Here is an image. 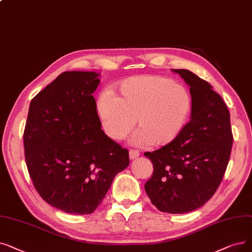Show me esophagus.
Returning <instances> with one entry per match:
<instances>
[{"instance_id": "obj_1", "label": "esophagus", "mask_w": 252, "mask_h": 252, "mask_svg": "<svg viewBox=\"0 0 252 252\" xmlns=\"http://www.w3.org/2000/svg\"><path fill=\"white\" fill-rule=\"evenodd\" d=\"M128 155H129V159H130V160H134V159H136V158H139L140 153H139V151H137V150H129Z\"/></svg>"}]
</instances>
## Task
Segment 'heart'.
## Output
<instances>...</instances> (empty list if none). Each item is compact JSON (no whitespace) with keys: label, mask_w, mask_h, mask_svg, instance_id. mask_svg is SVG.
<instances>
[{"label":"heart","mask_w":252,"mask_h":252,"mask_svg":"<svg viewBox=\"0 0 252 252\" xmlns=\"http://www.w3.org/2000/svg\"><path fill=\"white\" fill-rule=\"evenodd\" d=\"M117 92L115 95L104 91L96 102L103 128L113 140L126 138L137 122L135 145H167L188 123L191 96L181 83L160 76H137L120 82Z\"/></svg>","instance_id":"b5f03b06"}]
</instances>
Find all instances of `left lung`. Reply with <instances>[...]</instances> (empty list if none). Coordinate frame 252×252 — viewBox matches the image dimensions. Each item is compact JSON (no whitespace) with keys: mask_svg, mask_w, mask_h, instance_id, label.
Instances as JSON below:
<instances>
[{"mask_svg":"<svg viewBox=\"0 0 252 252\" xmlns=\"http://www.w3.org/2000/svg\"><path fill=\"white\" fill-rule=\"evenodd\" d=\"M172 72L190 87V120L171 143L144 153L155 169L144 188L159 211L181 214L198 209L215 193L231 156L233 135L227 107L213 87L189 70Z\"/></svg>","mask_w":252,"mask_h":252,"instance_id":"obj_1","label":"left lung"}]
</instances>
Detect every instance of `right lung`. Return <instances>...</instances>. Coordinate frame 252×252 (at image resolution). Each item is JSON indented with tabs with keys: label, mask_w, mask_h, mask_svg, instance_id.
Segmentation results:
<instances>
[{
	"label": "right lung",
	"mask_w": 252,
	"mask_h": 252,
	"mask_svg": "<svg viewBox=\"0 0 252 252\" xmlns=\"http://www.w3.org/2000/svg\"><path fill=\"white\" fill-rule=\"evenodd\" d=\"M99 76L63 72L30 104L24 135L30 176L41 198L65 213H93L129 165L128 151L101 128L93 96Z\"/></svg>",
	"instance_id": "right-lung-1"
}]
</instances>
